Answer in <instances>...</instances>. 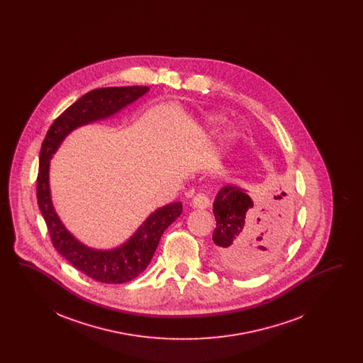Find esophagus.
<instances>
[{
    "instance_id": "1",
    "label": "esophagus",
    "mask_w": 363,
    "mask_h": 363,
    "mask_svg": "<svg viewBox=\"0 0 363 363\" xmlns=\"http://www.w3.org/2000/svg\"><path fill=\"white\" fill-rule=\"evenodd\" d=\"M209 199L207 197V194H204V193H199V194H196L194 197H193V200H191V206L194 208H197V209H206V208L209 207Z\"/></svg>"
}]
</instances>
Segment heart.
Here are the masks:
<instances>
[{
  "mask_svg": "<svg viewBox=\"0 0 363 363\" xmlns=\"http://www.w3.org/2000/svg\"><path fill=\"white\" fill-rule=\"evenodd\" d=\"M208 122H209L211 125H219V123L222 122V120H220L219 117H209Z\"/></svg>",
  "mask_w": 363,
  "mask_h": 363,
  "instance_id": "b5f03b06",
  "label": "heart"
}]
</instances>
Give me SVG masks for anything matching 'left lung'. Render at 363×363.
Listing matches in <instances>:
<instances>
[{"label":"left lung","mask_w":363,"mask_h":363,"mask_svg":"<svg viewBox=\"0 0 363 363\" xmlns=\"http://www.w3.org/2000/svg\"><path fill=\"white\" fill-rule=\"evenodd\" d=\"M280 191L272 201L256 207L247 190L225 185L213 201L216 228L212 234L220 262L233 272L252 274L277 259L291 212Z\"/></svg>","instance_id":"left-lung-1"}]
</instances>
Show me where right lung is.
<instances>
[{
	"label": "right lung",
	"instance_id": "1",
	"mask_svg": "<svg viewBox=\"0 0 363 363\" xmlns=\"http://www.w3.org/2000/svg\"><path fill=\"white\" fill-rule=\"evenodd\" d=\"M148 91V86H108L86 92L52 122L40 148L36 199L52 246L76 269L101 283L121 284L138 277L154 257L164 230L182 213V203L175 201L155 209L129 240L114 249L89 247L70 233L54 209L50 160L74 129L116 116Z\"/></svg>",
	"mask_w": 363,
	"mask_h": 363
}]
</instances>
